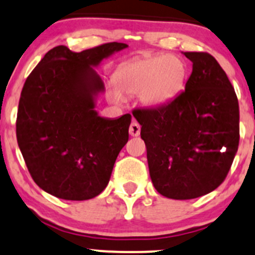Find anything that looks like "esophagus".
Listing matches in <instances>:
<instances>
[{
  "label": "esophagus",
  "mask_w": 255,
  "mask_h": 255,
  "mask_svg": "<svg viewBox=\"0 0 255 255\" xmlns=\"http://www.w3.org/2000/svg\"><path fill=\"white\" fill-rule=\"evenodd\" d=\"M129 134L132 136H138L139 134H140V126H139V123L136 122L135 120H133L132 123H130Z\"/></svg>",
  "instance_id": "34e87169"
}]
</instances>
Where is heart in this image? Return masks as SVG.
<instances>
[{
	"instance_id": "b5f03b06",
	"label": "heart",
	"mask_w": 255,
	"mask_h": 255,
	"mask_svg": "<svg viewBox=\"0 0 255 255\" xmlns=\"http://www.w3.org/2000/svg\"><path fill=\"white\" fill-rule=\"evenodd\" d=\"M186 61L175 54H153L126 61L114 74L109 97L122 103L123 94H138L145 108L158 109L174 102L185 88Z\"/></svg>"
}]
</instances>
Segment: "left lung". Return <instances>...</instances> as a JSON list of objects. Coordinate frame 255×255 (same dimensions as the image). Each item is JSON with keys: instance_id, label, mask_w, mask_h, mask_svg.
<instances>
[{"instance_id": "left-lung-1", "label": "left lung", "mask_w": 255, "mask_h": 255, "mask_svg": "<svg viewBox=\"0 0 255 255\" xmlns=\"http://www.w3.org/2000/svg\"><path fill=\"white\" fill-rule=\"evenodd\" d=\"M183 54L192 63L185 91L166 106L133 111L141 126L151 181L173 200L217 189L240 140L239 100L225 71L208 53Z\"/></svg>"}]
</instances>
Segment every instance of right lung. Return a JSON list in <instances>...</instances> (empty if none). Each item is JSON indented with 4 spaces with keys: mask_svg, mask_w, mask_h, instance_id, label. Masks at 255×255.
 Listing matches in <instances>:
<instances>
[{
    "mask_svg": "<svg viewBox=\"0 0 255 255\" xmlns=\"http://www.w3.org/2000/svg\"><path fill=\"white\" fill-rule=\"evenodd\" d=\"M127 47L111 42L80 53L54 47L25 81L16 139L33 181L43 191L85 201L109 184L128 141L132 116H99L97 98L105 86L96 68Z\"/></svg>",
    "mask_w": 255,
    "mask_h": 255,
    "instance_id": "1",
    "label": "right lung"
}]
</instances>
